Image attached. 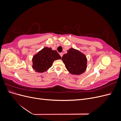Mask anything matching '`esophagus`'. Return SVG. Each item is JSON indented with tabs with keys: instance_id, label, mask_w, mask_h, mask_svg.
Instances as JSON below:
<instances>
[{
	"instance_id": "obj_1",
	"label": "esophagus",
	"mask_w": 121,
	"mask_h": 121,
	"mask_svg": "<svg viewBox=\"0 0 121 121\" xmlns=\"http://www.w3.org/2000/svg\"><path fill=\"white\" fill-rule=\"evenodd\" d=\"M60 56L62 57V56H63V53L62 52H60Z\"/></svg>"
}]
</instances>
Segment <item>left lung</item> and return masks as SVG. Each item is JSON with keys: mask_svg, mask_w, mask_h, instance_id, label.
Wrapping results in <instances>:
<instances>
[{"mask_svg": "<svg viewBox=\"0 0 121 121\" xmlns=\"http://www.w3.org/2000/svg\"><path fill=\"white\" fill-rule=\"evenodd\" d=\"M62 61L71 74L79 75L85 71L87 60L85 55L79 50L71 48L62 57Z\"/></svg>", "mask_w": 121, "mask_h": 121, "instance_id": "1", "label": "left lung"}]
</instances>
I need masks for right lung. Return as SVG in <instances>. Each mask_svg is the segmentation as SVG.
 I'll return each instance as SVG.
<instances>
[{
	"label": "right lung",
	"mask_w": 121,
	"mask_h": 121,
	"mask_svg": "<svg viewBox=\"0 0 121 121\" xmlns=\"http://www.w3.org/2000/svg\"><path fill=\"white\" fill-rule=\"evenodd\" d=\"M61 58L56 50L45 47L33 57L32 68L37 72H45L52 66L54 60Z\"/></svg>",
	"instance_id": "right-lung-1"
}]
</instances>
